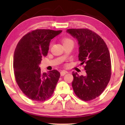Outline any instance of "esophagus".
I'll use <instances>...</instances> for the list:
<instances>
[{"instance_id": "34e87169", "label": "esophagus", "mask_w": 125, "mask_h": 125, "mask_svg": "<svg viewBox=\"0 0 125 125\" xmlns=\"http://www.w3.org/2000/svg\"><path fill=\"white\" fill-rule=\"evenodd\" d=\"M67 73V72L66 71H62L61 72V76H64L65 74Z\"/></svg>"}]
</instances>
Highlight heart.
I'll return each mask as SVG.
<instances>
[{
    "label": "heart",
    "instance_id": "b5f03b06",
    "mask_svg": "<svg viewBox=\"0 0 125 125\" xmlns=\"http://www.w3.org/2000/svg\"><path fill=\"white\" fill-rule=\"evenodd\" d=\"M69 41H71V40L70 39H66V38H65V39H63V43H65V42H69Z\"/></svg>",
    "mask_w": 125,
    "mask_h": 125
}]
</instances>
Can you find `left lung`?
<instances>
[{"mask_svg": "<svg viewBox=\"0 0 125 125\" xmlns=\"http://www.w3.org/2000/svg\"><path fill=\"white\" fill-rule=\"evenodd\" d=\"M67 32L77 40L79 61L85 64V75L73 72L72 87L78 98L90 101L98 97L108 84L111 74V59L105 42L87 29H68Z\"/></svg>", "mask_w": 125, "mask_h": 125, "instance_id": "left-lung-1", "label": "left lung"}]
</instances>
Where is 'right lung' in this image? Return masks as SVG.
Returning a JSON list of instances; mask_svg holds the SVG:
<instances>
[{
  "label": "right lung",
  "mask_w": 125,
  "mask_h": 125,
  "mask_svg": "<svg viewBox=\"0 0 125 125\" xmlns=\"http://www.w3.org/2000/svg\"><path fill=\"white\" fill-rule=\"evenodd\" d=\"M62 30L39 29L24 36L14 54L13 68L16 83L29 99L45 101L53 93L60 77L57 70L42 73L39 65L47 55L51 40Z\"/></svg>",
  "instance_id": "add662e5"
}]
</instances>
